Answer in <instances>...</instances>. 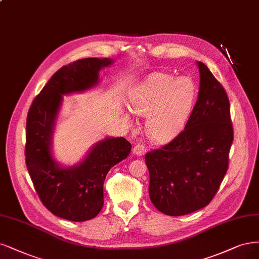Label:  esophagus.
<instances>
[{"label":"esophagus","instance_id":"obj_1","mask_svg":"<svg viewBox=\"0 0 259 259\" xmlns=\"http://www.w3.org/2000/svg\"><path fill=\"white\" fill-rule=\"evenodd\" d=\"M146 152H147V147L144 144H137L133 149V153L138 156L146 154Z\"/></svg>","mask_w":259,"mask_h":259}]
</instances>
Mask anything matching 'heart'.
Here are the masks:
<instances>
[{"label": "heart", "instance_id": "1", "mask_svg": "<svg viewBox=\"0 0 259 259\" xmlns=\"http://www.w3.org/2000/svg\"><path fill=\"white\" fill-rule=\"evenodd\" d=\"M197 85L189 76L175 77L165 73L149 76L130 93L133 111L147 117L149 137L158 144L176 138L185 127L197 100ZM124 118L132 122L128 111Z\"/></svg>", "mask_w": 259, "mask_h": 259}]
</instances>
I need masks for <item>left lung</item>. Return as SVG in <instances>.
Here are the masks:
<instances>
[{
    "label": "left lung",
    "instance_id": "1",
    "mask_svg": "<svg viewBox=\"0 0 259 259\" xmlns=\"http://www.w3.org/2000/svg\"><path fill=\"white\" fill-rule=\"evenodd\" d=\"M198 100L184 130L145 156L150 199L158 211L170 217L208 206L227 172L234 140L225 89L202 62H198Z\"/></svg>",
    "mask_w": 259,
    "mask_h": 259
}]
</instances>
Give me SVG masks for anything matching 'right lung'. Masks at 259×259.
Masks as SVG:
<instances>
[{
  "label": "right lung",
  "instance_id": "add662e5",
  "mask_svg": "<svg viewBox=\"0 0 259 259\" xmlns=\"http://www.w3.org/2000/svg\"><path fill=\"white\" fill-rule=\"evenodd\" d=\"M110 59L87 58L61 67L35 97L26 118L25 164L42 204L73 222L95 218L104 204V181L110 168L126 158L132 145L124 137L96 144L82 163L62 168L50 151L52 131L64 94L84 91L99 81Z\"/></svg>",
  "mask_w": 259,
  "mask_h": 259
}]
</instances>
